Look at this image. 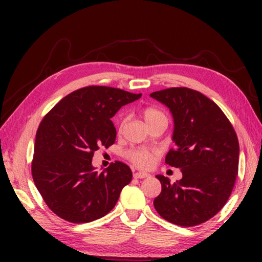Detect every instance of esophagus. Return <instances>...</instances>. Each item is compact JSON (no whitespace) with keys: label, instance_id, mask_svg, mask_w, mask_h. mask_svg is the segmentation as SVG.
Returning a JSON list of instances; mask_svg holds the SVG:
<instances>
[{"label":"esophagus","instance_id":"1","mask_svg":"<svg viewBox=\"0 0 262 262\" xmlns=\"http://www.w3.org/2000/svg\"><path fill=\"white\" fill-rule=\"evenodd\" d=\"M147 177H149V174L146 173V172L140 171V172H135L134 173V178H136V179H143V178H147Z\"/></svg>","mask_w":262,"mask_h":262}]
</instances>
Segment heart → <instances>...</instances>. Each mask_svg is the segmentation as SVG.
Here are the masks:
<instances>
[{
    "instance_id": "obj_1",
    "label": "heart",
    "mask_w": 262,
    "mask_h": 262,
    "mask_svg": "<svg viewBox=\"0 0 262 262\" xmlns=\"http://www.w3.org/2000/svg\"><path fill=\"white\" fill-rule=\"evenodd\" d=\"M142 116L148 126L155 124V122H164V124L168 125V116H166L164 111L159 108L145 107L142 110ZM125 122V117H121L118 125L120 132L124 128ZM128 158H129L133 163L137 166H141V168H148V166H151L154 163L155 160L154 153L146 148L132 149V151L128 152Z\"/></svg>"
}]
</instances>
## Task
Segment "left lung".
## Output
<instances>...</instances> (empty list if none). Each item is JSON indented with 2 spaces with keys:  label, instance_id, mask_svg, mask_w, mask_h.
<instances>
[{
  "label": "left lung",
  "instance_id": "8db88e82",
  "mask_svg": "<svg viewBox=\"0 0 262 262\" xmlns=\"http://www.w3.org/2000/svg\"><path fill=\"white\" fill-rule=\"evenodd\" d=\"M151 97L173 117L176 148L166 154L165 163L182 172L174 183L157 176L162 190L154 207L170 223L199 225L223 208L234 187L240 154L236 133L219 105L198 91L170 88Z\"/></svg>",
  "mask_w": 262,
  "mask_h": 262
}]
</instances>
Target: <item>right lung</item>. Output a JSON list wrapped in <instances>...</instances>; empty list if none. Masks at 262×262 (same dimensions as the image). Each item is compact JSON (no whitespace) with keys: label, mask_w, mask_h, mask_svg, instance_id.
I'll return each mask as SVG.
<instances>
[{"label":"right lung","mask_w":262,"mask_h":262,"mask_svg":"<svg viewBox=\"0 0 262 262\" xmlns=\"http://www.w3.org/2000/svg\"><path fill=\"white\" fill-rule=\"evenodd\" d=\"M142 97L110 86H85L63 98L43 117L36 134L31 173L42 199L71 223L107 215L132 181L127 164L116 161L102 172L92 158L116 141L110 119L122 105Z\"/></svg>","instance_id":"add662e5"}]
</instances>
